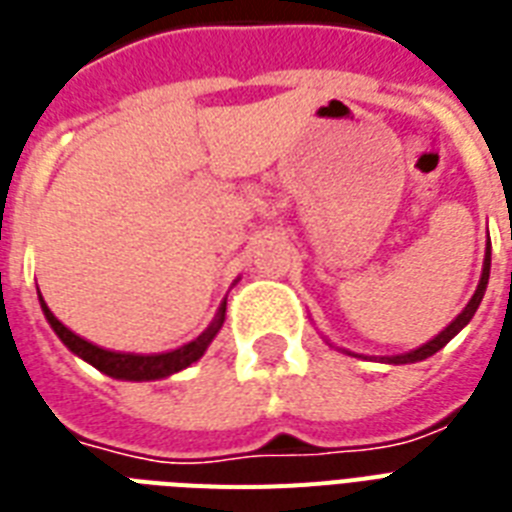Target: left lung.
<instances>
[{
  "instance_id": "left-lung-1",
  "label": "left lung",
  "mask_w": 512,
  "mask_h": 512,
  "mask_svg": "<svg viewBox=\"0 0 512 512\" xmlns=\"http://www.w3.org/2000/svg\"><path fill=\"white\" fill-rule=\"evenodd\" d=\"M489 267H492V253H489V248H486V259H484V272H481V282H478L476 293H473V298L468 301V306H465L463 312L457 314L455 320H452V325L444 327L433 341L423 343L420 349L410 351V354H399V357H386L388 365H410V362H420V359H428L431 354H436L439 349H444L452 338H455L460 330H463L465 325H468L470 320H473V314H476L478 304H481V298H484L486 293V282H489Z\"/></svg>"
}]
</instances>
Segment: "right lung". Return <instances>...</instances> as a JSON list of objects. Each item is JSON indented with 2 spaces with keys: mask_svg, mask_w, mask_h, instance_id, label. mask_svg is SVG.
Returning a JSON list of instances; mask_svg holds the SVG:
<instances>
[{
  "mask_svg": "<svg viewBox=\"0 0 512 512\" xmlns=\"http://www.w3.org/2000/svg\"><path fill=\"white\" fill-rule=\"evenodd\" d=\"M42 309L47 322L52 325V330L60 335V341H63L76 357H81L84 362H89V365L97 367L100 372H105L110 378L121 380H158L171 375V372L185 370V367H190L192 362H198V359L203 357V351L208 349V343L214 341V335L219 333V327H222L224 312H227V301H224L219 314H216V320L211 322L195 341L185 343V346H179V349L174 351H166V354H121V351L100 349V346L84 341L81 335H76L73 330H68L63 322L57 320L55 314L49 312V306L44 304V298Z\"/></svg>",
  "mask_w": 512,
  "mask_h": 512,
  "instance_id": "obj_1",
  "label": "right lung"
}]
</instances>
